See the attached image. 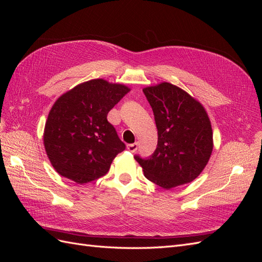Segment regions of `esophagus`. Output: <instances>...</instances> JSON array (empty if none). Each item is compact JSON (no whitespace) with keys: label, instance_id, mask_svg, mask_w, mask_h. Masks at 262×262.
<instances>
[{"label":"esophagus","instance_id":"1","mask_svg":"<svg viewBox=\"0 0 262 262\" xmlns=\"http://www.w3.org/2000/svg\"><path fill=\"white\" fill-rule=\"evenodd\" d=\"M138 147H139V143H138V142H136V143H131V144L126 145V148H128V149L130 150V152H132V153L136 152V150L138 149Z\"/></svg>","mask_w":262,"mask_h":262}]
</instances>
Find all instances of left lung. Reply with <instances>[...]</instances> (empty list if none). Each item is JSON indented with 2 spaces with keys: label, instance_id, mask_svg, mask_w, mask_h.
<instances>
[{
  "label": "left lung",
  "instance_id": "8db88e82",
  "mask_svg": "<svg viewBox=\"0 0 262 262\" xmlns=\"http://www.w3.org/2000/svg\"><path fill=\"white\" fill-rule=\"evenodd\" d=\"M143 93L153 109L157 147L147 158H134L145 177L164 189L192 181L213 149L211 122L203 106L170 83L146 87Z\"/></svg>",
  "mask_w": 262,
  "mask_h": 262
}]
</instances>
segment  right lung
Instances as JSON below:
<instances>
[{
  "instance_id": "add662e5",
  "label": "right lung",
  "mask_w": 262,
  "mask_h": 262,
  "mask_svg": "<svg viewBox=\"0 0 262 262\" xmlns=\"http://www.w3.org/2000/svg\"><path fill=\"white\" fill-rule=\"evenodd\" d=\"M129 91L97 78L77 85L55 101L46 122L43 143L61 176L83 185L108 172L125 144L107 115Z\"/></svg>"
}]
</instances>
